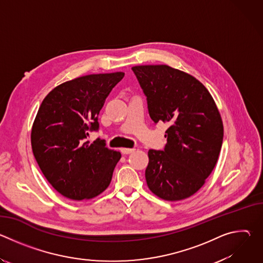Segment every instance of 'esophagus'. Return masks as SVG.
<instances>
[{"label":"esophagus","mask_w":263,"mask_h":263,"mask_svg":"<svg viewBox=\"0 0 263 263\" xmlns=\"http://www.w3.org/2000/svg\"><path fill=\"white\" fill-rule=\"evenodd\" d=\"M135 151V148H128V147H122L121 148V152L123 153V154H131V153H133Z\"/></svg>","instance_id":"1"}]
</instances>
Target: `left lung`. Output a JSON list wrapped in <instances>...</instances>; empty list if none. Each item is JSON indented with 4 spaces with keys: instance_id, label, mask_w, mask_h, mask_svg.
<instances>
[{
    "instance_id": "left-lung-1",
    "label": "left lung",
    "mask_w": 263,
    "mask_h": 263,
    "mask_svg": "<svg viewBox=\"0 0 263 263\" xmlns=\"http://www.w3.org/2000/svg\"><path fill=\"white\" fill-rule=\"evenodd\" d=\"M132 70L149 118L168 124L163 151L147 152L148 189L171 202L190 198L204 185L220 152L223 126L214 100L199 80L168 65H136Z\"/></svg>"
}]
</instances>
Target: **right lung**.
Masks as SVG:
<instances>
[{
  "label": "right lung",
  "instance_id": "add662e5",
  "mask_svg": "<svg viewBox=\"0 0 263 263\" xmlns=\"http://www.w3.org/2000/svg\"><path fill=\"white\" fill-rule=\"evenodd\" d=\"M125 76L123 71L93 73L66 81L44 99L31 132L34 157L43 174L63 197L89 200L109 186L122 155L105 140L86 141L99 130L106 98Z\"/></svg>",
  "mask_w": 263,
  "mask_h": 263
}]
</instances>
